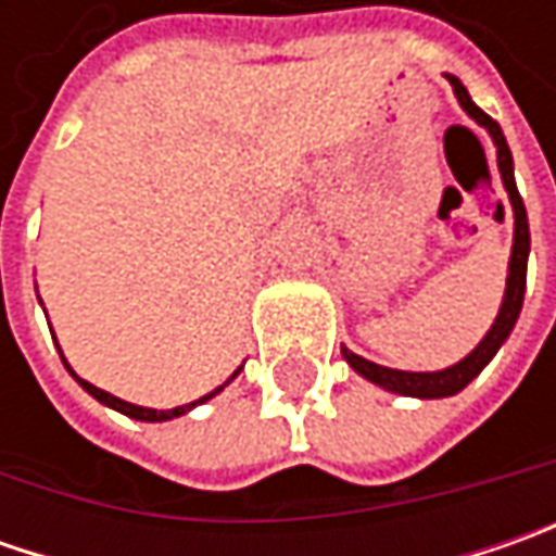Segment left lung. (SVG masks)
I'll return each mask as SVG.
<instances>
[{"label": "left lung", "mask_w": 556, "mask_h": 556, "mask_svg": "<svg viewBox=\"0 0 556 556\" xmlns=\"http://www.w3.org/2000/svg\"><path fill=\"white\" fill-rule=\"evenodd\" d=\"M445 79L452 83V92L458 98V104L464 108V114L473 119L477 126H482L489 132V139L495 144V157H498V173H502V185L507 191V201L514 210V247H510V263H507V288H504L502 306L498 315L492 321V328L485 331L480 343L464 355L460 362L442 368V371H399V368H383L377 362H368L362 355L350 353L346 346H340L343 358L350 362V368L355 374H362L365 380L377 383L380 390L399 395H412V399H445V395L460 393L477 374L495 358V353L504 346V340L510 337L520 309H523V293H526V263H529V219H526V206L520 191H517V179H514V157L510 148L504 139L502 126L489 117L482 108H477V101L470 98V92L464 89L458 76L445 74Z\"/></svg>", "instance_id": "8db88e82"}]
</instances>
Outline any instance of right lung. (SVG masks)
Returning <instances> with one entry per match:
<instances>
[{
    "instance_id": "obj_1",
    "label": "right lung",
    "mask_w": 556,
    "mask_h": 556,
    "mask_svg": "<svg viewBox=\"0 0 556 556\" xmlns=\"http://www.w3.org/2000/svg\"><path fill=\"white\" fill-rule=\"evenodd\" d=\"M58 353H61V350H58ZM61 362H64V368L71 371V377H74L76 383H79V387H83L86 393L92 395V399H98L101 405H108V408H114V412H119V415L132 417V420H148V424H161V420H173V417L188 415L191 408H198V405H203V402H210L213 395L223 393L225 387H228V383H231V380H235V377L241 374V368H238V371H235V374H231V377H228V380H225L223 387H216L213 393L201 395V399H194V402H188V405H179V408H166V412H157V408H141V405H132V402H123V399H117V395L104 393V390H98V387H92L89 380H83V377H79V374H76L74 368H71V365H67V358H64V353H61Z\"/></svg>"
}]
</instances>
